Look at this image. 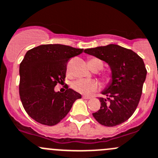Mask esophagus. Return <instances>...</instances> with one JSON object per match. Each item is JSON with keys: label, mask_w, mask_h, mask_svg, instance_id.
I'll use <instances>...</instances> for the list:
<instances>
[{"label": "esophagus", "mask_w": 158, "mask_h": 158, "mask_svg": "<svg viewBox=\"0 0 158 158\" xmlns=\"http://www.w3.org/2000/svg\"><path fill=\"white\" fill-rule=\"evenodd\" d=\"M83 99H91V97H88V96H83L82 97Z\"/></svg>", "instance_id": "34e87169"}]
</instances>
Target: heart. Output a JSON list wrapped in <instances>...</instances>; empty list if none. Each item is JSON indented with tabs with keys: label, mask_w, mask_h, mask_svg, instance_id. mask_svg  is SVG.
<instances>
[{
	"label": "heart",
	"mask_w": 158,
	"mask_h": 158,
	"mask_svg": "<svg viewBox=\"0 0 158 158\" xmlns=\"http://www.w3.org/2000/svg\"><path fill=\"white\" fill-rule=\"evenodd\" d=\"M92 60L99 61L100 62V70L102 68V62L100 60L91 59L90 60ZM106 79H107V81H110V78L109 77ZM99 87H100V85L98 81L94 80H87V79H78L72 84V88L75 91L81 93V94H87V95L91 94L92 92L97 91Z\"/></svg>",
	"instance_id": "obj_1"
}]
</instances>
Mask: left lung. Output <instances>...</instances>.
I'll return each mask as SVG.
<instances>
[{
    "label": "left lung",
    "instance_id": "1",
    "mask_svg": "<svg viewBox=\"0 0 158 158\" xmlns=\"http://www.w3.org/2000/svg\"><path fill=\"white\" fill-rule=\"evenodd\" d=\"M85 53L107 63L112 81L102 91L101 107L93 113L101 125L115 127L124 123L136 110L142 94L147 69L142 58L133 50L115 44L86 49Z\"/></svg>",
    "mask_w": 158,
    "mask_h": 158
}]
</instances>
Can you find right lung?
<instances>
[{"instance_id": "1", "label": "right lung", "mask_w": 158, "mask_h": 158, "mask_svg": "<svg viewBox=\"0 0 158 158\" xmlns=\"http://www.w3.org/2000/svg\"><path fill=\"white\" fill-rule=\"evenodd\" d=\"M84 51L65 45L46 44L26 52L19 67V94L31 118L43 125H56L81 98L70 88L60 93L56 92L54 88L64 81L69 60Z\"/></svg>"}]
</instances>
